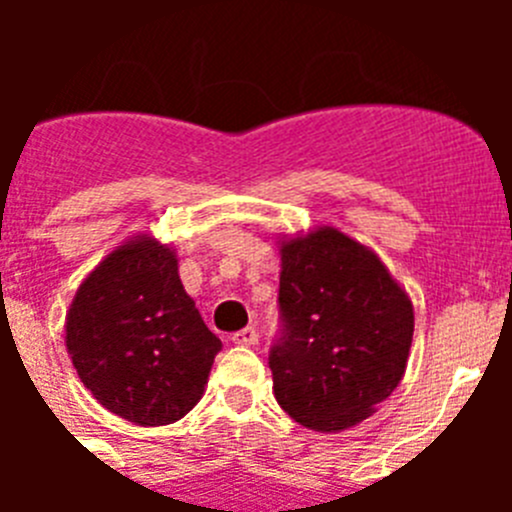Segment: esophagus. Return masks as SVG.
Masks as SVG:
<instances>
[{
    "mask_svg": "<svg viewBox=\"0 0 512 512\" xmlns=\"http://www.w3.org/2000/svg\"><path fill=\"white\" fill-rule=\"evenodd\" d=\"M230 341H233L235 346H256V343H259V333L253 328H243L238 330V333H233Z\"/></svg>",
    "mask_w": 512,
    "mask_h": 512,
    "instance_id": "obj_1",
    "label": "esophagus"
}]
</instances>
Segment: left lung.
<instances>
[{"instance_id":"1","label":"left lung","mask_w":512,"mask_h":512,"mask_svg":"<svg viewBox=\"0 0 512 512\" xmlns=\"http://www.w3.org/2000/svg\"><path fill=\"white\" fill-rule=\"evenodd\" d=\"M282 336L269 354L289 418L336 433L392 395L408 366L413 302L369 246L338 228L279 241Z\"/></svg>"}]
</instances>
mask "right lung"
Listing matches in <instances>:
<instances>
[{
  "label": "right lung",
  "instance_id": "1",
  "mask_svg": "<svg viewBox=\"0 0 512 512\" xmlns=\"http://www.w3.org/2000/svg\"><path fill=\"white\" fill-rule=\"evenodd\" d=\"M66 348L102 408L135 425H169L205 395L223 343L184 292L176 248L143 233L76 289Z\"/></svg>",
  "mask_w": 512,
  "mask_h": 512
}]
</instances>
